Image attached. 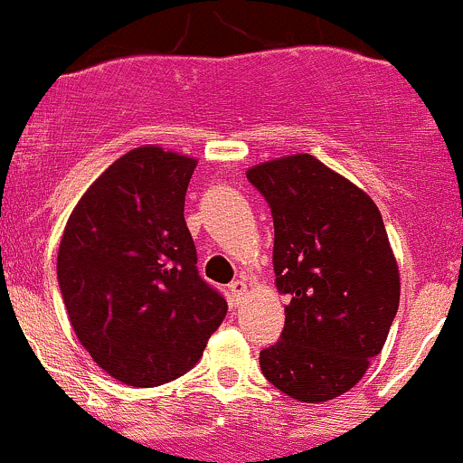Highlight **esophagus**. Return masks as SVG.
<instances>
[{
  "instance_id": "1",
  "label": "esophagus",
  "mask_w": 463,
  "mask_h": 463,
  "mask_svg": "<svg viewBox=\"0 0 463 463\" xmlns=\"http://www.w3.org/2000/svg\"><path fill=\"white\" fill-rule=\"evenodd\" d=\"M228 290H231V299L235 301V304H240L241 297L246 295V284L241 279H237V281H232L231 286H228Z\"/></svg>"
}]
</instances>
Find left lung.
<instances>
[{
	"label": "left lung",
	"instance_id": "1",
	"mask_svg": "<svg viewBox=\"0 0 463 463\" xmlns=\"http://www.w3.org/2000/svg\"><path fill=\"white\" fill-rule=\"evenodd\" d=\"M248 182L275 223V284L290 299L264 377L297 402L348 392L382 353L399 306V270L379 208L313 155L257 164Z\"/></svg>",
	"mask_w": 463,
	"mask_h": 463
}]
</instances>
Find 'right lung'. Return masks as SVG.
I'll use <instances>...</instances> for the list:
<instances>
[{"label":"right lung","mask_w":463,"mask_h":463,"mask_svg":"<svg viewBox=\"0 0 463 463\" xmlns=\"http://www.w3.org/2000/svg\"><path fill=\"white\" fill-rule=\"evenodd\" d=\"M197 159L142 146L110 164L68 217L57 279L72 330L95 364L128 386L188 373L226 317L199 277L184 219Z\"/></svg>","instance_id":"right-lung-1"}]
</instances>
